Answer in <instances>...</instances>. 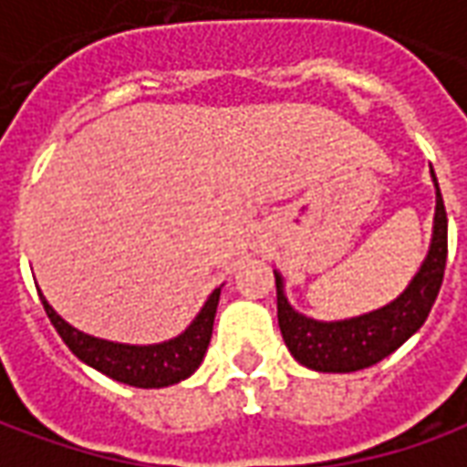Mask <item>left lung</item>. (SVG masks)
<instances>
[{"instance_id":"1","label":"left lung","mask_w":467,"mask_h":467,"mask_svg":"<svg viewBox=\"0 0 467 467\" xmlns=\"http://www.w3.org/2000/svg\"><path fill=\"white\" fill-rule=\"evenodd\" d=\"M435 184V217H432L431 250L410 285L392 303L372 313L348 320H315L297 313L287 303L283 275L275 270L277 285V323L287 350L295 360L317 372H355L370 368L400 348L428 320L435 297L441 293L445 257H448V217L442 204L438 177Z\"/></svg>"}]
</instances>
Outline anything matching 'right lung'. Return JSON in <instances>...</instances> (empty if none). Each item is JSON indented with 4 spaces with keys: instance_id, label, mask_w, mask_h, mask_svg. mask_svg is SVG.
<instances>
[{
    "instance_id": "1",
    "label": "right lung",
    "mask_w": 467,
    "mask_h": 467,
    "mask_svg": "<svg viewBox=\"0 0 467 467\" xmlns=\"http://www.w3.org/2000/svg\"><path fill=\"white\" fill-rule=\"evenodd\" d=\"M220 290L223 287L213 290L207 303L202 305V310L197 313V317L184 333H180L172 340L154 345L112 343V340L87 335L72 327L67 320H62L42 293H39V300L45 305L47 317L52 320L55 330L65 340L67 348L75 352L79 360L87 362L89 368H95L112 380L132 385V388H167L174 382L187 380L204 360V352H207V345L213 337Z\"/></svg>"
}]
</instances>
